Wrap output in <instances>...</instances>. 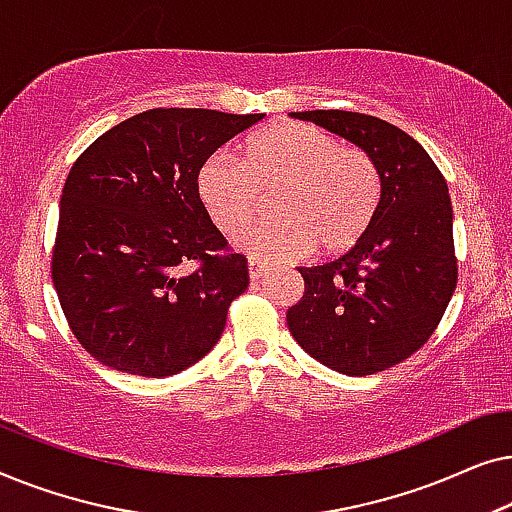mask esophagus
Segmentation results:
<instances>
[{
    "instance_id": "esophagus-1",
    "label": "esophagus",
    "mask_w": 512,
    "mask_h": 512,
    "mask_svg": "<svg viewBox=\"0 0 512 512\" xmlns=\"http://www.w3.org/2000/svg\"><path fill=\"white\" fill-rule=\"evenodd\" d=\"M268 265H265L263 261H258V258H249V277L251 282H258V279L263 277V272Z\"/></svg>"
}]
</instances>
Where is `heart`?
I'll use <instances>...</instances> for the list:
<instances>
[{
  "label": "heart",
  "mask_w": 512,
  "mask_h": 512,
  "mask_svg": "<svg viewBox=\"0 0 512 512\" xmlns=\"http://www.w3.org/2000/svg\"><path fill=\"white\" fill-rule=\"evenodd\" d=\"M244 163L216 153L202 165L198 193L226 233L254 223L275 195V221L249 228L237 247L258 258L289 261L317 247L338 256L356 247L382 202V174L370 153L303 123H277L251 135Z\"/></svg>",
  "instance_id": "1"
}]
</instances>
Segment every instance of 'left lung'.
Listing matches in <instances>:
<instances>
[{
  "instance_id": "left-lung-1",
  "label": "left lung",
  "mask_w": 512,
  "mask_h": 512,
  "mask_svg": "<svg viewBox=\"0 0 512 512\" xmlns=\"http://www.w3.org/2000/svg\"><path fill=\"white\" fill-rule=\"evenodd\" d=\"M373 156L382 202L366 237L331 263L298 268L305 293L286 324L312 359L342 375L380 373L431 338L457 289L452 202L424 146L356 111H293Z\"/></svg>"
}]
</instances>
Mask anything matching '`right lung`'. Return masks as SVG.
I'll use <instances>...</instances> for the list:
<instances>
[{"instance_id": "add662e5", "label": "right lung", "mask_w": 512, "mask_h": 512, "mask_svg": "<svg viewBox=\"0 0 512 512\" xmlns=\"http://www.w3.org/2000/svg\"><path fill=\"white\" fill-rule=\"evenodd\" d=\"M258 121L263 114L149 109L76 158L51 275L69 328L102 366L177 375L219 342L249 270L209 219L198 174ZM188 262L195 271L185 272Z\"/></svg>"}]
</instances>
